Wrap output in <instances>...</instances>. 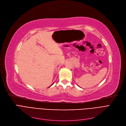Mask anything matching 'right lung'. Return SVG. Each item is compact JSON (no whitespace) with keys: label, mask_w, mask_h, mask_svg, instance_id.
I'll list each match as a JSON object with an SVG mask.
<instances>
[{"label":"right lung","mask_w":126,"mask_h":126,"mask_svg":"<svg viewBox=\"0 0 126 126\" xmlns=\"http://www.w3.org/2000/svg\"><path fill=\"white\" fill-rule=\"evenodd\" d=\"M54 83H52V85H53V84H54Z\"/></svg>","instance_id":"obj_1"}]
</instances>
